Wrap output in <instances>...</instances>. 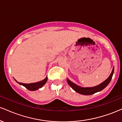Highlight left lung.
<instances>
[{
	"instance_id": "8db88e82",
	"label": "left lung",
	"mask_w": 122,
	"mask_h": 122,
	"mask_svg": "<svg viewBox=\"0 0 122 122\" xmlns=\"http://www.w3.org/2000/svg\"><path fill=\"white\" fill-rule=\"evenodd\" d=\"M114 67L113 68L111 73L110 74V76L108 77L107 79H106L104 82L100 84L99 85H97V86H93V87H81V86L76 85V84L73 83V82L71 81H70L68 79H67V82H68V84L71 86V87L72 88L74 91H75L76 92L80 93V94L84 95H92L94 94V93H96V92H97L101 91L103 90V89H104V88L108 85L110 81L111 80L113 74H114Z\"/></svg>"
}]
</instances>
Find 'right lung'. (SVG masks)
Wrapping results in <instances>:
<instances>
[{
  "label": "right lung",
  "instance_id": "add662e5",
  "mask_svg": "<svg viewBox=\"0 0 122 122\" xmlns=\"http://www.w3.org/2000/svg\"><path fill=\"white\" fill-rule=\"evenodd\" d=\"M16 82H18L19 84L23 85L25 88H26L29 91H36L39 88L42 87V86L46 84L47 80V77L45 78L43 80L37 82H34V83H30V84H25V83H22V82H18L16 80H15Z\"/></svg>",
  "mask_w": 122,
  "mask_h": 122
}]
</instances>
